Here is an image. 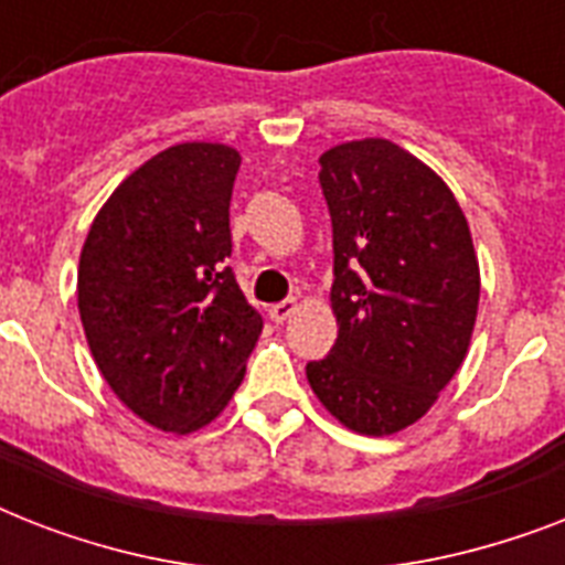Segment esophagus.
I'll list each match as a JSON object with an SVG mask.
<instances>
[{"label": "esophagus", "mask_w": 565, "mask_h": 565, "mask_svg": "<svg viewBox=\"0 0 565 565\" xmlns=\"http://www.w3.org/2000/svg\"><path fill=\"white\" fill-rule=\"evenodd\" d=\"M296 308H299V305H296V299H284L269 308V317H273V322H284V319H290V313Z\"/></svg>", "instance_id": "esophagus-1"}]
</instances>
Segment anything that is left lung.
Masks as SVG:
<instances>
[{
	"instance_id": "obj_1",
	"label": "left lung",
	"mask_w": 565,
	"mask_h": 565,
	"mask_svg": "<svg viewBox=\"0 0 565 565\" xmlns=\"http://www.w3.org/2000/svg\"><path fill=\"white\" fill-rule=\"evenodd\" d=\"M334 231V349L308 363L345 428L384 437L422 419L469 349L481 275L460 204L437 172L390 140L319 158Z\"/></svg>"
}]
</instances>
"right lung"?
Instances as JSON below:
<instances>
[{
    "instance_id": "obj_1",
    "label": "right lung",
    "mask_w": 565,
    "mask_h": 565,
    "mask_svg": "<svg viewBox=\"0 0 565 565\" xmlns=\"http://www.w3.org/2000/svg\"><path fill=\"white\" fill-rule=\"evenodd\" d=\"M237 170L228 146H172L114 190L84 239L78 313L93 361L161 430L220 416L264 331L225 266Z\"/></svg>"
}]
</instances>
